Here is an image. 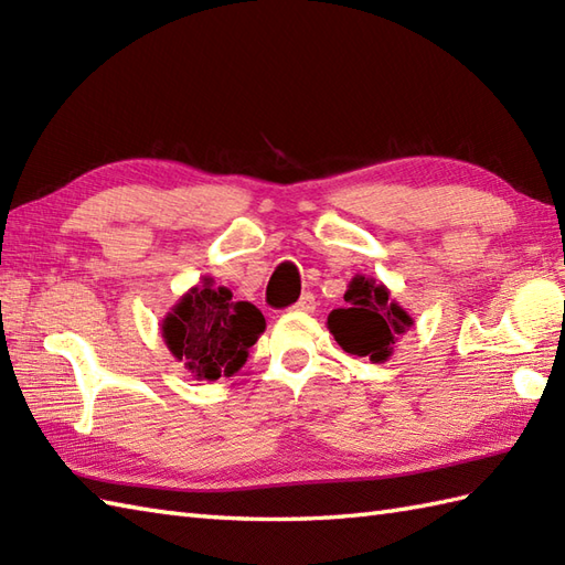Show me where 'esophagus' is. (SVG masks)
Wrapping results in <instances>:
<instances>
[{"mask_svg":"<svg viewBox=\"0 0 565 565\" xmlns=\"http://www.w3.org/2000/svg\"><path fill=\"white\" fill-rule=\"evenodd\" d=\"M296 313H313L316 310V296L313 294H303L298 298V303L294 306Z\"/></svg>","mask_w":565,"mask_h":565,"instance_id":"1","label":"esophagus"}]
</instances>
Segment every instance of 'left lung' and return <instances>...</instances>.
Listing matches in <instances>:
<instances>
[{
    "label": "left lung",
    "mask_w": 565,
    "mask_h": 565,
    "mask_svg": "<svg viewBox=\"0 0 565 565\" xmlns=\"http://www.w3.org/2000/svg\"><path fill=\"white\" fill-rule=\"evenodd\" d=\"M388 296L386 284L362 274H356L347 286V306L328 316V330L347 354L366 356L374 364L388 362L393 356L395 344L415 320Z\"/></svg>",
    "instance_id": "8db88e82"
}]
</instances>
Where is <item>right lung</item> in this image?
Returning a JSON list of instances; mask_svg holds the SVG:
<instances>
[{"instance_id":"1","label":"right lung","mask_w":565,"mask_h":565,"mask_svg":"<svg viewBox=\"0 0 565 565\" xmlns=\"http://www.w3.org/2000/svg\"><path fill=\"white\" fill-rule=\"evenodd\" d=\"M264 328L255 306L233 301L231 289L203 276L201 286H191L162 318V340L196 381H218L245 366Z\"/></svg>"}]
</instances>
